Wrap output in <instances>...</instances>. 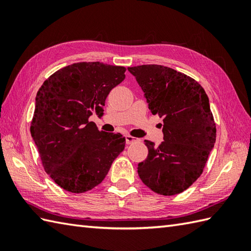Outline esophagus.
<instances>
[{"label": "esophagus", "instance_id": "obj_1", "mask_svg": "<svg viewBox=\"0 0 251 251\" xmlns=\"http://www.w3.org/2000/svg\"><path fill=\"white\" fill-rule=\"evenodd\" d=\"M125 139H126V143H127V145H131L132 142L136 141V138L131 137V136H129V135H126V136H125Z\"/></svg>", "mask_w": 251, "mask_h": 251}]
</instances>
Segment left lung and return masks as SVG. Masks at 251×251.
<instances>
[{
    "mask_svg": "<svg viewBox=\"0 0 251 251\" xmlns=\"http://www.w3.org/2000/svg\"><path fill=\"white\" fill-rule=\"evenodd\" d=\"M152 114L163 117L164 141L145 140L149 154L138 175L157 194H179L202 173L216 142L209 99L195 79L172 68L143 65L128 68Z\"/></svg>",
    "mask_w": 251,
    "mask_h": 251,
    "instance_id": "8db88e82",
    "label": "left lung"
}]
</instances>
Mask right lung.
<instances>
[{"label": "right lung", "instance_id": "1", "mask_svg": "<svg viewBox=\"0 0 251 251\" xmlns=\"http://www.w3.org/2000/svg\"><path fill=\"white\" fill-rule=\"evenodd\" d=\"M124 67L77 62L55 72L35 97L31 136L45 172L63 190L83 193L102 182L125 148L121 134L100 131L89 117L103 115Z\"/></svg>", "mask_w": 251, "mask_h": 251}]
</instances>
